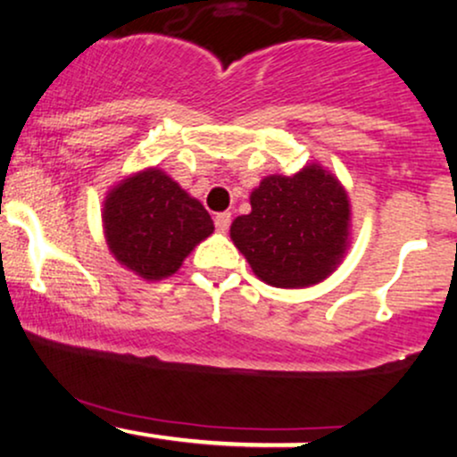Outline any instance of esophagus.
Here are the masks:
<instances>
[{
  "label": "esophagus",
  "mask_w": 457,
  "mask_h": 457,
  "mask_svg": "<svg viewBox=\"0 0 457 457\" xmlns=\"http://www.w3.org/2000/svg\"><path fill=\"white\" fill-rule=\"evenodd\" d=\"M229 223H232V214L229 212H219L217 217H214V228H217L219 232H228Z\"/></svg>",
  "instance_id": "obj_1"
}]
</instances>
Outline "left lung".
Here are the masks:
<instances>
[{
  "label": "left lung",
  "mask_w": 457,
  "mask_h": 457,
  "mask_svg": "<svg viewBox=\"0 0 457 457\" xmlns=\"http://www.w3.org/2000/svg\"><path fill=\"white\" fill-rule=\"evenodd\" d=\"M249 199L251 212L234 219L229 236L262 281L309 287L337 269L350 245V202L324 167L266 176Z\"/></svg>",
  "instance_id": "obj_1"
}]
</instances>
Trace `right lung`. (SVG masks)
Returning a JSON list of instances; mask_svg holds the SVG:
<instances>
[{
	"label": "right lung",
	"instance_id": "right-lung-1",
	"mask_svg": "<svg viewBox=\"0 0 457 457\" xmlns=\"http://www.w3.org/2000/svg\"><path fill=\"white\" fill-rule=\"evenodd\" d=\"M103 228L113 258L148 281L174 275L214 232L206 208L156 167L124 178L107 193Z\"/></svg>",
	"mask_w": 457,
	"mask_h": 457
}]
</instances>
